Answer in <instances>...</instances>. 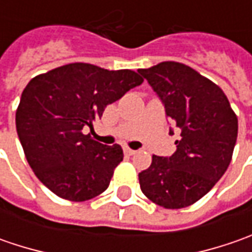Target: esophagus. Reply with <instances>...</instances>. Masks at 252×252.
Wrapping results in <instances>:
<instances>
[{
	"instance_id": "obj_1",
	"label": "esophagus",
	"mask_w": 252,
	"mask_h": 252,
	"mask_svg": "<svg viewBox=\"0 0 252 252\" xmlns=\"http://www.w3.org/2000/svg\"><path fill=\"white\" fill-rule=\"evenodd\" d=\"M123 151H125V154H126V156H133V154L136 153V151L131 150V149H129V147H125V149H123Z\"/></svg>"
}]
</instances>
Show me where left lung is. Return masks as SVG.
Masks as SVG:
<instances>
[{
  "label": "left lung",
  "mask_w": 252,
  "mask_h": 252,
  "mask_svg": "<svg viewBox=\"0 0 252 252\" xmlns=\"http://www.w3.org/2000/svg\"><path fill=\"white\" fill-rule=\"evenodd\" d=\"M139 73L179 129L175 153L153 156L150 167L139 174L141 192L162 208H187L203 198L230 165L237 115L221 88L187 64L162 62Z\"/></svg>",
  "instance_id": "obj_1"
}]
</instances>
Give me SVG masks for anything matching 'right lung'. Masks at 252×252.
<instances>
[{
	"label": "right lung",
	"instance_id": "1",
	"mask_svg": "<svg viewBox=\"0 0 252 252\" xmlns=\"http://www.w3.org/2000/svg\"><path fill=\"white\" fill-rule=\"evenodd\" d=\"M141 83L136 71L88 63L65 64L28 83L15 115L16 131L44 187L71 202L90 200L109 187L123 160L122 147L103 146L83 129Z\"/></svg>",
	"mask_w": 252,
	"mask_h": 252
}]
</instances>
